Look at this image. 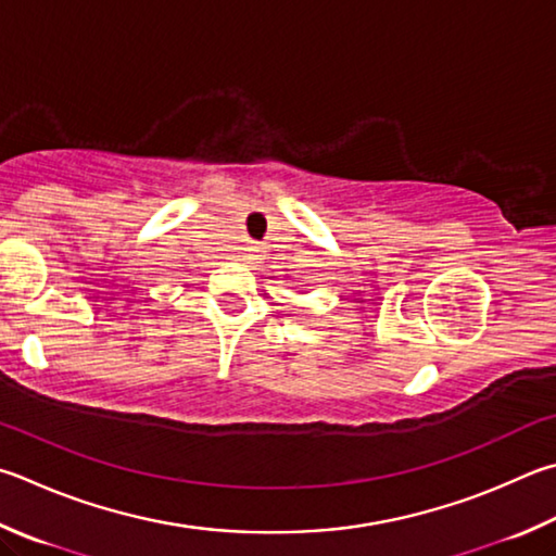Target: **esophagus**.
<instances>
[{
    "label": "esophagus",
    "instance_id": "esophagus-1",
    "mask_svg": "<svg viewBox=\"0 0 556 556\" xmlns=\"http://www.w3.org/2000/svg\"><path fill=\"white\" fill-rule=\"evenodd\" d=\"M255 255H257V245H245L243 252H240V257L243 260H252Z\"/></svg>",
    "mask_w": 556,
    "mask_h": 556
}]
</instances>
